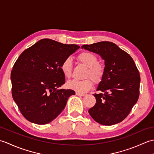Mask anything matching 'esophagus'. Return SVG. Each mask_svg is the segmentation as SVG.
I'll return each mask as SVG.
<instances>
[{
  "label": "esophagus",
  "instance_id": "1",
  "mask_svg": "<svg viewBox=\"0 0 154 154\" xmlns=\"http://www.w3.org/2000/svg\"><path fill=\"white\" fill-rule=\"evenodd\" d=\"M76 95H77V96H84L85 95V94L84 93H77V92H76Z\"/></svg>",
  "mask_w": 154,
  "mask_h": 154
}]
</instances>
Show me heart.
Returning <instances> with one entry per match:
<instances>
[{"mask_svg": "<svg viewBox=\"0 0 154 154\" xmlns=\"http://www.w3.org/2000/svg\"><path fill=\"white\" fill-rule=\"evenodd\" d=\"M77 60L88 68L85 75V78L87 79L81 81L72 80L68 81L67 87L69 89L73 90L77 93H83L92 88L93 85L92 80L96 83H99L103 80L105 73V67L103 64L98 63L99 61L97 55L91 52H82L77 56ZM72 65V60L69 57L66 58L61 63L60 69L65 77H71ZM89 78L91 79H89Z\"/></svg>", "mask_w": 154, "mask_h": 154, "instance_id": "b5f03b06", "label": "heart"}]
</instances>
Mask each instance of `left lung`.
I'll return each instance as SVG.
<instances>
[{"label": "left lung", "instance_id": "left-lung-1", "mask_svg": "<svg viewBox=\"0 0 154 154\" xmlns=\"http://www.w3.org/2000/svg\"><path fill=\"white\" fill-rule=\"evenodd\" d=\"M81 48L99 54L104 60L105 73L94 94L96 104L91 116L102 125L116 124L126 119L138 101L140 77L131 56L110 42L83 45Z\"/></svg>", "mask_w": 154, "mask_h": 154}]
</instances>
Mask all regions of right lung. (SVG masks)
Wrapping results in <instances>:
<instances>
[{
    "label": "right lung",
    "instance_id": "right-lung-1",
    "mask_svg": "<svg viewBox=\"0 0 154 154\" xmlns=\"http://www.w3.org/2000/svg\"><path fill=\"white\" fill-rule=\"evenodd\" d=\"M80 47L42 39L26 49L13 66L12 94L20 112L32 123L51 122L65 109L71 89H57L65 83L60 66Z\"/></svg>",
    "mask_w": 154,
    "mask_h": 154
}]
</instances>
